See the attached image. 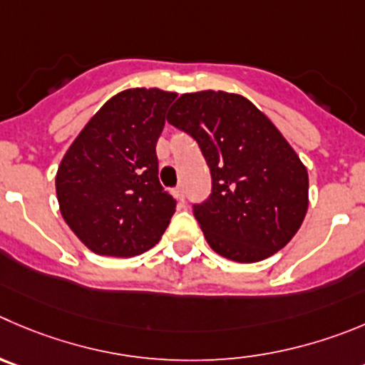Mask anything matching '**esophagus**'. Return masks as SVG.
I'll return each mask as SVG.
<instances>
[{
  "label": "esophagus",
  "instance_id": "34e87169",
  "mask_svg": "<svg viewBox=\"0 0 365 365\" xmlns=\"http://www.w3.org/2000/svg\"><path fill=\"white\" fill-rule=\"evenodd\" d=\"M173 197H175L179 202H185V188H182V186H177V188H173Z\"/></svg>",
  "mask_w": 365,
  "mask_h": 365
}]
</instances>
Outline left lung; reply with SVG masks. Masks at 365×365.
Returning <instances> with one entry per match:
<instances>
[{"mask_svg": "<svg viewBox=\"0 0 365 365\" xmlns=\"http://www.w3.org/2000/svg\"><path fill=\"white\" fill-rule=\"evenodd\" d=\"M168 123L199 143L211 195L193 215L217 255L238 263L289 244L308 210V172L276 125L247 98L225 91L180 95Z\"/></svg>", "mask_w": 365, "mask_h": 365, "instance_id": "1", "label": "left lung"}]
</instances>
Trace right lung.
I'll list each match as a JSON object with an SVG mask.
<instances>
[{"instance_id": "right-lung-1", "label": "right lung", "mask_w": 365, "mask_h": 365, "mask_svg": "<svg viewBox=\"0 0 365 365\" xmlns=\"http://www.w3.org/2000/svg\"><path fill=\"white\" fill-rule=\"evenodd\" d=\"M175 96L158 88L118 93L62 158L55 177L62 218L96 255L138 256L168 227L175 199L159 182L155 143Z\"/></svg>"}]
</instances>
